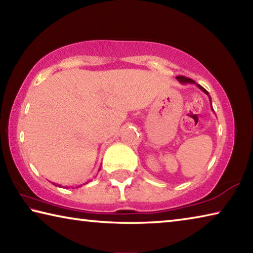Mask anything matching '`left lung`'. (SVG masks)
<instances>
[{
	"instance_id": "1",
	"label": "left lung",
	"mask_w": 253,
	"mask_h": 253,
	"mask_svg": "<svg viewBox=\"0 0 253 253\" xmlns=\"http://www.w3.org/2000/svg\"><path fill=\"white\" fill-rule=\"evenodd\" d=\"M176 79L179 81V83H181L182 84H196V87H198L199 89H201V90H202L205 95H208L209 96V98H210V101H211V97H210V95H209V92L205 90V89L202 87V85H200V84H198L195 83L194 80H192V79H190V78H186V77H183V76H178V77H176ZM211 106H212V104H211ZM212 110H213V108H212Z\"/></svg>"
}]
</instances>
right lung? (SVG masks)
Masks as SVG:
<instances>
[{"label":"right lung","instance_id":"add662e5","mask_svg":"<svg viewBox=\"0 0 253 253\" xmlns=\"http://www.w3.org/2000/svg\"><path fill=\"white\" fill-rule=\"evenodd\" d=\"M54 185H55V186H60V185H59V184H54ZM67 188H68V186H67Z\"/></svg>","mask_w":253,"mask_h":253}]
</instances>
